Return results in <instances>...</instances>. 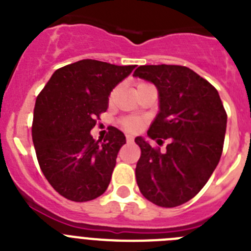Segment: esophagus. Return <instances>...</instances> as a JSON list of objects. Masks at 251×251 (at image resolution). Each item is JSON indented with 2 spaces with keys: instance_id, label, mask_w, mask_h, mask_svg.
<instances>
[{
  "instance_id": "obj_1",
  "label": "esophagus",
  "mask_w": 251,
  "mask_h": 251,
  "mask_svg": "<svg viewBox=\"0 0 251 251\" xmlns=\"http://www.w3.org/2000/svg\"><path fill=\"white\" fill-rule=\"evenodd\" d=\"M126 138H127V142H133V141H134V138H133V137L130 136V134H127V137H126Z\"/></svg>"
}]
</instances>
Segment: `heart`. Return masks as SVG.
Instances as JSON below:
<instances>
[{
    "mask_svg": "<svg viewBox=\"0 0 251 251\" xmlns=\"http://www.w3.org/2000/svg\"><path fill=\"white\" fill-rule=\"evenodd\" d=\"M114 92L110 93V98L113 97ZM142 121L137 117H128V118H123L121 121V126L128 132H137L141 128Z\"/></svg>",
    "mask_w": 251,
    "mask_h": 251,
    "instance_id": "b5f03b06",
    "label": "heart"
}]
</instances>
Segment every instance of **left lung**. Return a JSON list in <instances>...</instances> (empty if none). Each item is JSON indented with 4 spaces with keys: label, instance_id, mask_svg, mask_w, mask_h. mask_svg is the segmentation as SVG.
<instances>
[{
    "label": "left lung",
    "instance_id": "8db88e82",
    "mask_svg": "<svg viewBox=\"0 0 251 251\" xmlns=\"http://www.w3.org/2000/svg\"><path fill=\"white\" fill-rule=\"evenodd\" d=\"M133 76L151 81L159 94V113L147 134L166 152L142 137L136 178L139 191L161 207H176L201 191L216 168L226 132L225 108L206 79L181 65H142Z\"/></svg>",
    "mask_w": 251,
    "mask_h": 251
}]
</instances>
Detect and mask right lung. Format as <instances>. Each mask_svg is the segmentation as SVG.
<instances>
[{
  "instance_id": "right-lung-1",
  "label": "right lung",
  "mask_w": 251,
  "mask_h": 251,
  "mask_svg": "<svg viewBox=\"0 0 251 251\" xmlns=\"http://www.w3.org/2000/svg\"><path fill=\"white\" fill-rule=\"evenodd\" d=\"M136 65L85 59L57 69L37 95L32 141L44 176L68 200L85 202L105 192L123 133L108 128L104 141L90 134L108 108L112 89Z\"/></svg>"
}]
</instances>
